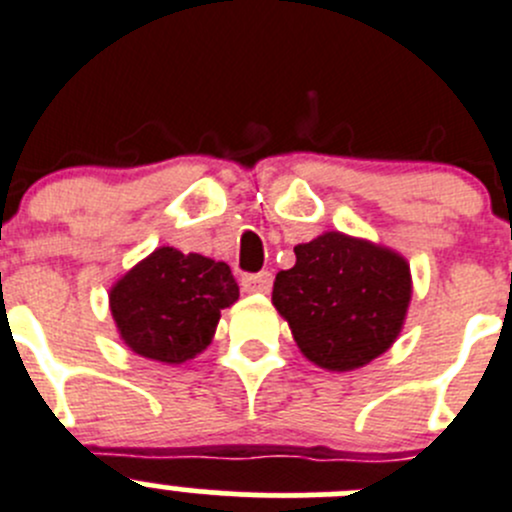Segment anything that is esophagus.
Returning <instances> with one entry per match:
<instances>
[{
    "label": "esophagus",
    "mask_w": 512,
    "mask_h": 512,
    "mask_svg": "<svg viewBox=\"0 0 512 512\" xmlns=\"http://www.w3.org/2000/svg\"><path fill=\"white\" fill-rule=\"evenodd\" d=\"M241 286H244L246 293H268L273 286V276L268 271L251 273V276L241 278Z\"/></svg>",
    "instance_id": "esophagus-1"
}]
</instances>
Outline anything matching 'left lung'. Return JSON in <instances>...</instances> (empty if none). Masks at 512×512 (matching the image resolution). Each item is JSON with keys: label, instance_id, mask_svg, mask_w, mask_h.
Returning <instances> with one entry per match:
<instances>
[{"label": "left lung", "instance_id": "8db88e82", "mask_svg": "<svg viewBox=\"0 0 512 512\" xmlns=\"http://www.w3.org/2000/svg\"><path fill=\"white\" fill-rule=\"evenodd\" d=\"M271 301L318 368L346 373L396 343L413 296L411 263L388 246L326 231L293 249Z\"/></svg>", "mask_w": 512, "mask_h": 512}]
</instances>
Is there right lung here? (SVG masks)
I'll list each match as a JSON object with an SVG mask.
<instances>
[{"label": "right lung", "instance_id": "obj_1", "mask_svg": "<svg viewBox=\"0 0 512 512\" xmlns=\"http://www.w3.org/2000/svg\"><path fill=\"white\" fill-rule=\"evenodd\" d=\"M239 301L231 268L201 254L159 246L109 291L121 341L149 361L181 366L214 338L221 311Z\"/></svg>", "mask_w": 512, "mask_h": 512}]
</instances>
